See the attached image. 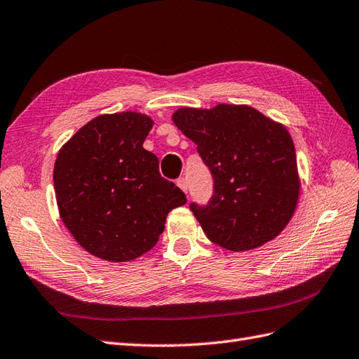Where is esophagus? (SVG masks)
Listing matches in <instances>:
<instances>
[{
  "label": "esophagus",
  "instance_id": "esophagus-1",
  "mask_svg": "<svg viewBox=\"0 0 359 359\" xmlns=\"http://www.w3.org/2000/svg\"><path fill=\"white\" fill-rule=\"evenodd\" d=\"M176 183H177V187H179L183 192H185V194L188 192V183H187V180H185V179L180 177V179H177V182H176Z\"/></svg>",
  "mask_w": 359,
  "mask_h": 359
}]
</instances>
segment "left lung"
<instances>
[{
	"label": "left lung",
	"mask_w": 359,
	"mask_h": 359,
	"mask_svg": "<svg viewBox=\"0 0 359 359\" xmlns=\"http://www.w3.org/2000/svg\"><path fill=\"white\" fill-rule=\"evenodd\" d=\"M172 121L212 172L209 204L189 206L209 241L239 252L278 236L301 191L289 130L248 105L180 108Z\"/></svg>",
	"instance_id": "left-lung-1"
}]
</instances>
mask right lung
<instances>
[{"label": "right lung", "instance_id": "right-lung-1", "mask_svg": "<svg viewBox=\"0 0 359 359\" xmlns=\"http://www.w3.org/2000/svg\"><path fill=\"white\" fill-rule=\"evenodd\" d=\"M153 120L125 111L90 120L60 149L54 188L67 230L95 257L134 260L155 247L187 197L142 147Z\"/></svg>", "mask_w": 359, "mask_h": 359}]
</instances>
